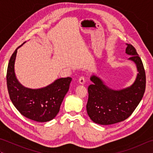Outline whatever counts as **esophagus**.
<instances>
[{"mask_svg":"<svg viewBox=\"0 0 153 153\" xmlns=\"http://www.w3.org/2000/svg\"><path fill=\"white\" fill-rule=\"evenodd\" d=\"M85 82V78H84V77H81L79 79V83L81 84V85H83V84H84Z\"/></svg>","mask_w":153,"mask_h":153,"instance_id":"esophagus-1","label":"esophagus"}]
</instances>
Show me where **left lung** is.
I'll return each instance as SVG.
<instances>
[{
  "label": "left lung",
  "mask_w": 153,
  "mask_h": 153,
  "mask_svg": "<svg viewBox=\"0 0 153 153\" xmlns=\"http://www.w3.org/2000/svg\"><path fill=\"white\" fill-rule=\"evenodd\" d=\"M126 45V53L131 56L128 60L134 62L137 70L131 85L116 90L107 86L95 75L90 77L93 83L88 87L86 108L91 120L98 124L110 125L125 120L130 116L143 97L146 86L143 64L135 48L130 44Z\"/></svg>",
  "instance_id": "1"
}]
</instances>
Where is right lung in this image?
I'll list each match as a JSON object with an SVG mask.
<instances>
[{"mask_svg": "<svg viewBox=\"0 0 153 153\" xmlns=\"http://www.w3.org/2000/svg\"><path fill=\"white\" fill-rule=\"evenodd\" d=\"M16 48L9 60L6 82L10 98L23 116L38 122H46L54 118L69 89L71 78H59L46 87L30 89L19 83L15 74Z\"/></svg>", "mask_w": 153, "mask_h": 153, "instance_id": "right-lung-1", "label": "right lung"}]
</instances>
